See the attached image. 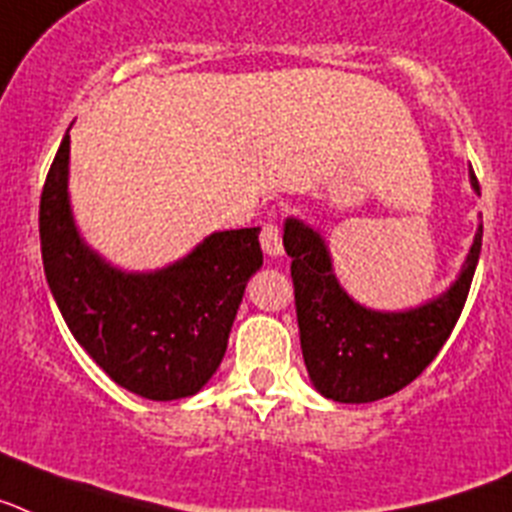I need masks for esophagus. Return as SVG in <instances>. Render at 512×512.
<instances>
[{
  "instance_id": "esophagus-1",
  "label": "esophagus",
  "mask_w": 512,
  "mask_h": 512,
  "mask_svg": "<svg viewBox=\"0 0 512 512\" xmlns=\"http://www.w3.org/2000/svg\"><path fill=\"white\" fill-rule=\"evenodd\" d=\"M260 244H262V252H265V255H268V257L283 255L281 231H278V226H275V224H265V226H262Z\"/></svg>"
}]
</instances>
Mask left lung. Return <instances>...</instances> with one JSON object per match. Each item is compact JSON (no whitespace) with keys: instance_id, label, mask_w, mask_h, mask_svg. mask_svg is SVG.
<instances>
[{"instance_id":"1","label":"left lung","mask_w":512,"mask_h":512,"mask_svg":"<svg viewBox=\"0 0 512 512\" xmlns=\"http://www.w3.org/2000/svg\"><path fill=\"white\" fill-rule=\"evenodd\" d=\"M469 182L479 195L474 170ZM283 247L291 257L301 353L311 384L332 402L366 404L412 384L443 348L469 296L482 252V224L456 281L404 311L358 304L337 281L324 237L306 221L288 216Z\"/></svg>"}]
</instances>
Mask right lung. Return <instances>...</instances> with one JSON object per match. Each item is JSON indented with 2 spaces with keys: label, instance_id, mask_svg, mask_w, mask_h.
I'll use <instances>...</instances> for the list:
<instances>
[{
  "label": "right lung",
  "instance_id": "obj_1",
  "mask_svg": "<svg viewBox=\"0 0 512 512\" xmlns=\"http://www.w3.org/2000/svg\"><path fill=\"white\" fill-rule=\"evenodd\" d=\"M69 131L41 195L43 270L74 340L123 389L154 402L193 397L226 353L260 229L213 231L157 270H123L84 242L69 201Z\"/></svg>",
  "mask_w": 512,
  "mask_h": 512
}]
</instances>
